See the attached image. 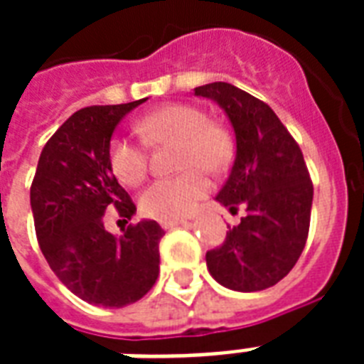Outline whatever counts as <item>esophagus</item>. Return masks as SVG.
Returning a JSON list of instances; mask_svg holds the SVG:
<instances>
[{"label": "esophagus", "instance_id": "esophagus-1", "mask_svg": "<svg viewBox=\"0 0 364 364\" xmlns=\"http://www.w3.org/2000/svg\"><path fill=\"white\" fill-rule=\"evenodd\" d=\"M179 225H187V221H185V219H176V221H160V227L164 228V230H168V228H176L179 227Z\"/></svg>", "mask_w": 364, "mask_h": 364}]
</instances>
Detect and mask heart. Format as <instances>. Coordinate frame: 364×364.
Listing matches in <instances>:
<instances>
[{
    "mask_svg": "<svg viewBox=\"0 0 364 364\" xmlns=\"http://www.w3.org/2000/svg\"><path fill=\"white\" fill-rule=\"evenodd\" d=\"M136 130L151 147L176 145V168L183 170L173 177L156 179L143 191L139 208L145 215L159 221H176L193 213L210 191V179L202 170L219 173L232 159V143L227 132L210 122L196 105L159 107L141 117ZM109 166L122 185L136 187L147 173V151L132 139L113 137Z\"/></svg>",
    "mask_w": 364,
    "mask_h": 364,
    "instance_id": "1",
    "label": "heart"
}]
</instances>
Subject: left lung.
Returning <instances> with one entry per match:
<instances>
[{
    "instance_id": "8db88e82",
    "label": "left lung",
    "mask_w": 364,
    "mask_h": 364,
    "mask_svg": "<svg viewBox=\"0 0 364 364\" xmlns=\"http://www.w3.org/2000/svg\"><path fill=\"white\" fill-rule=\"evenodd\" d=\"M194 96L213 100L232 124L236 159L215 200L245 211L205 264L223 287L262 291L287 276L306 245L314 187L304 156L270 105L242 88L210 82Z\"/></svg>"
}]
</instances>
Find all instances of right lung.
Returning <instances> with one entry per match:
<instances>
[{
  "mask_svg": "<svg viewBox=\"0 0 364 364\" xmlns=\"http://www.w3.org/2000/svg\"><path fill=\"white\" fill-rule=\"evenodd\" d=\"M147 98L92 105L68 119L43 147L30 188L37 240L50 270L88 304L122 308L149 293L159 277L156 221H139L113 236L105 211L130 221L136 205L109 166L117 124Z\"/></svg>",
  "mask_w": 364,
  "mask_h": 364,
  "instance_id": "add662e5",
  "label": "right lung"
}]
</instances>
